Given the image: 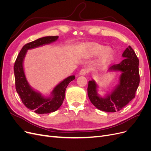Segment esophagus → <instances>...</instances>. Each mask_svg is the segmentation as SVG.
<instances>
[{"label": "esophagus", "instance_id": "esophagus-1", "mask_svg": "<svg viewBox=\"0 0 151 151\" xmlns=\"http://www.w3.org/2000/svg\"><path fill=\"white\" fill-rule=\"evenodd\" d=\"M89 72V70L88 68H83L80 70L79 74L80 75H86V74H88Z\"/></svg>", "mask_w": 151, "mask_h": 151}]
</instances>
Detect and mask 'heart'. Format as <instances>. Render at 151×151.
<instances>
[{
  "label": "heart",
  "instance_id": "obj_1",
  "mask_svg": "<svg viewBox=\"0 0 151 151\" xmlns=\"http://www.w3.org/2000/svg\"><path fill=\"white\" fill-rule=\"evenodd\" d=\"M86 53L88 55L94 56L101 54V62L102 64L105 65L108 63L113 56V51L106 47L98 44H88L86 47Z\"/></svg>",
  "mask_w": 151,
  "mask_h": 151
}]
</instances>
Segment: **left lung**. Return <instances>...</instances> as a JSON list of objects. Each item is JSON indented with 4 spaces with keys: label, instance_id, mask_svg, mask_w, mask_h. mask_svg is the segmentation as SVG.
I'll return each instance as SVG.
<instances>
[{
    "label": "left lung",
    "instance_id": "left-lung-1",
    "mask_svg": "<svg viewBox=\"0 0 151 151\" xmlns=\"http://www.w3.org/2000/svg\"><path fill=\"white\" fill-rule=\"evenodd\" d=\"M125 58L118 64H114L109 70L121 71L120 84L113 92L106 98L99 97L96 92L97 85L92 80L89 81L88 95L91 102L101 111L116 112L133 99L140 83L139 58L130 46L126 48L122 54Z\"/></svg>",
    "mask_w": 151,
    "mask_h": 151
}]
</instances>
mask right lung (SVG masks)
Segmentation results:
<instances>
[{"mask_svg": "<svg viewBox=\"0 0 151 151\" xmlns=\"http://www.w3.org/2000/svg\"><path fill=\"white\" fill-rule=\"evenodd\" d=\"M58 39V36H45L24 45L22 48L14 65L16 89L24 106L38 114H45L55 111L60 107L65 98V90L68 84L75 76H71L63 80L54 88L52 98H45L40 93L32 89L26 79L22 62L26 51L29 49L52 43Z\"/></svg>", "mask_w": 151, "mask_h": 151, "instance_id": "add662e5", "label": "right lung"}]
</instances>
